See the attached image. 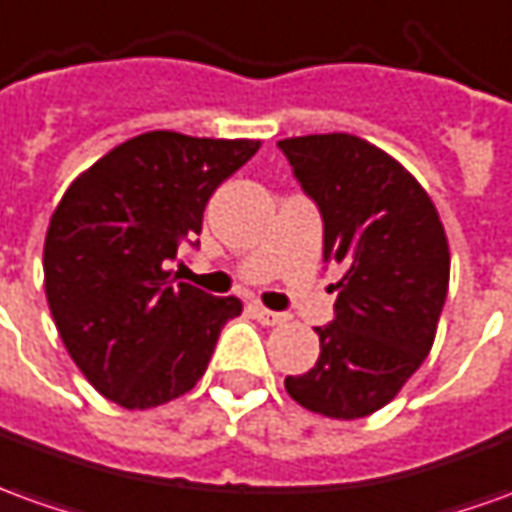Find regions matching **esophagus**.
Returning <instances> with one entry per match:
<instances>
[{
  "mask_svg": "<svg viewBox=\"0 0 512 512\" xmlns=\"http://www.w3.org/2000/svg\"><path fill=\"white\" fill-rule=\"evenodd\" d=\"M250 309H253V317H256L259 323H264V326H281V323H287V315L273 312V309H267L262 303H253Z\"/></svg>",
  "mask_w": 512,
  "mask_h": 512,
  "instance_id": "34e87169",
  "label": "esophagus"
}]
</instances>
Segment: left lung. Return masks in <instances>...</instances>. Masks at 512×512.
<instances>
[{
	"label": "left lung",
	"mask_w": 512,
	"mask_h": 512,
	"mask_svg": "<svg viewBox=\"0 0 512 512\" xmlns=\"http://www.w3.org/2000/svg\"><path fill=\"white\" fill-rule=\"evenodd\" d=\"M323 214V259L343 267L315 368L287 376L301 407L354 421L398 396L432 351L449 292V242L426 189L351 133L281 139Z\"/></svg>",
	"instance_id": "1"
}]
</instances>
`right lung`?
I'll list each match as a JSON object with an SVG mask.
<instances>
[{"instance_id":"add662e5","label":"right lung","mask_w":512,"mask_h":512,"mask_svg":"<svg viewBox=\"0 0 512 512\" xmlns=\"http://www.w3.org/2000/svg\"><path fill=\"white\" fill-rule=\"evenodd\" d=\"M256 139L150 130L80 172L52 211L44 287L63 345L94 390L125 410L189 393L239 298L172 278L214 189L256 155Z\"/></svg>"}]
</instances>
